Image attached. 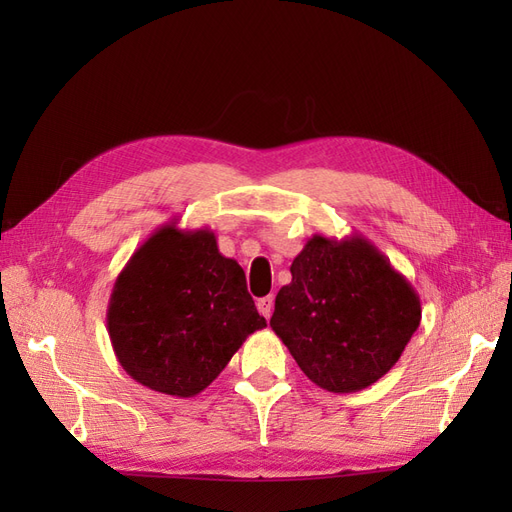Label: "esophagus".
<instances>
[{"mask_svg":"<svg viewBox=\"0 0 512 512\" xmlns=\"http://www.w3.org/2000/svg\"><path fill=\"white\" fill-rule=\"evenodd\" d=\"M256 307H258V312L265 316V318H271V312H273V297L269 294V297H262V299H258V303H256Z\"/></svg>","mask_w":512,"mask_h":512,"instance_id":"1","label":"esophagus"}]
</instances>
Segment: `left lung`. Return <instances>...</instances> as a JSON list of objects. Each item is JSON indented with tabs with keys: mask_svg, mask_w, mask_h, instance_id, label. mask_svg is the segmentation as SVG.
Wrapping results in <instances>:
<instances>
[{
	"mask_svg": "<svg viewBox=\"0 0 512 512\" xmlns=\"http://www.w3.org/2000/svg\"><path fill=\"white\" fill-rule=\"evenodd\" d=\"M290 273L271 329L309 380L356 393L391 371L421 324V299L374 243L314 235Z\"/></svg>",
	"mask_w": 512,
	"mask_h": 512,
	"instance_id": "1",
	"label": "left lung"
}]
</instances>
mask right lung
I'll list each match as a JSON object with an SVG mask.
<instances>
[{"mask_svg":"<svg viewBox=\"0 0 512 512\" xmlns=\"http://www.w3.org/2000/svg\"><path fill=\"white\" fill-rule=\"evenodd\" d=\"M237 260L213 230L160 226L117 275L106 329L119 365L138 384L194 397L222 374L247 337L265 329Z\"/></svg>","mask_w":512,"mask_h":512,"instance_id":"1","label":"right lung"}]
</instances>
